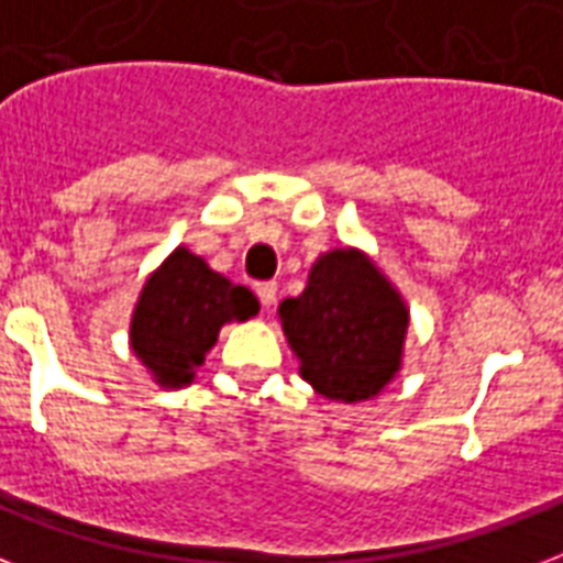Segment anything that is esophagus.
Masks as SVG:
<instances>
[{
  "label": "esophagus",
  "mask_w": 563,
  "mask_h": 563,
  "mask_svg": "<svg viewBox=\"0 0 563 563\" xmlns=\"http://www.w3.org/2000/svg\"><path fill=\"white\" fill-rule=\"evenodd\" d=\"M256 298L263 307H274L277 303V283H256Z\"/></svg>",
  "instance_id": "obj_1"
}]
</instances>
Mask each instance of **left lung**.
Wrapping results in <instances>:
<instances>
[{
  "instance_id": "obj_1",
  "label": "left lung",
  "mask_w": 563,
  "mask_h": 563,
  "mask_svg": "<svg viewBox=\"0 0 563 563\" xmlns=\"http://www.w3.org/2000/svg\"><path fill=\"white\" fill-rule=\"evenodd\" d=\"M280 318L300 376L330 400H368L400 368L409 312L360 251L321 256L303 295L280 303Z\"/></svg>"
}]
</instances>
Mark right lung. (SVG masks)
<instances>
[{
    "mask_svg": "<svg viewBox=\"0 0 563 563\" xmlns=\"http://www.w3.org/2000/svg\"><path fill=\"white\" fill-rule=\"evenodd\" d=\"M256 312L254 291L178 247L145 283L131 321V347L157 383L187 385L219 339L221 324L247 321Z\"/></svg>",
    "mask_w": 563,
    "mask_h": 563,
    "instance_id": "1",
    "label": "right lung"
}]
</instances>
